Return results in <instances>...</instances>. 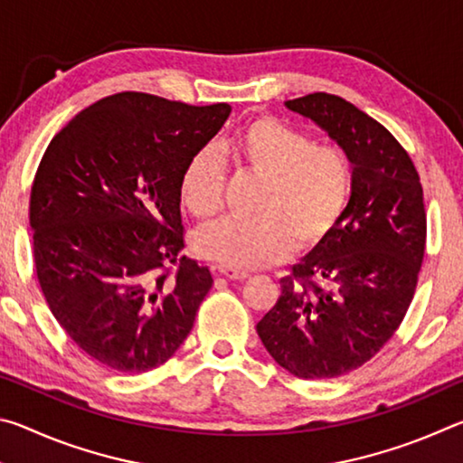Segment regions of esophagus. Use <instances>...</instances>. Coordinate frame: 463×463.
<instances>
[{"label":"esophagus","instance_id":"34e87169","mask_svg":"<svg viewBox=\"0 0 463 463\" xmlns=\"http://www.w3.org/2000/svg\"><path fill=\"white\" fill-rule=\"evenodd\" d=\"M213 269L218 273V276H224L226 279H232V281H239V279L249 278L247 271H241V269H234V268H226V265H221V263H216Z\"/></svg>","mask_w":463,"mask_h":463}]
</instances>
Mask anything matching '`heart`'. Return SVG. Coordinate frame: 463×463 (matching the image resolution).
<instances>
[{
    "instance_id": "obj_1",
    "label": "heart",
    "mask_w": 463,
    "mask_h": 463,
    "mask_svg": "<svg viewBox=\"0 0 463 463\" xmlns=\"http://www.w3.org/2000/svg\"><path fill=\"white\" fill-rule=\"evenodd\" d=\"M234 165L263 177L250 218H222L203 226L194 249L226 268L255 269L276 263L289 249L325 241L341 221L351 195L347 156L261 116L247 122L226 145ZM224 192L222 161L213 146L187 159L179 179L184 206L195 218L218 213Z\"/></svg>"
}]
</instances>
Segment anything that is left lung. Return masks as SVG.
Segmentation results:
<instances>
[{
    "mask_svg": "<svg viewBox=\"0 0 463 463\" xmlns=\"http://www.w3.org/2000/svg\"><path fill=\"white\" fill-rule=\"evenodd\" d=\"M284 104L325 130L354 174L341 221L279 279L257 335L296 378H339L378 354L411 307L427 239L422 187L401 143L354 104L323 91Z\"/></svg>",
    "mask_w": 463,
    "mask_h": 463,
    "instance_id": "1",
    "label": "left lung"
}]
</instances>
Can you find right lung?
<instances>
[{
    "label": "right lung",
    "mask_w": 463,
    "mask_h": 463,
    "mask_svg": "<svg viewBox=\"0 0 463 463\" xmlns=\"http://www.w3.org/2000/svg\"><path fill=\"white\" fill-rule=\"evenodd\" d=\"M229 116V104L114 93L77 114L38 165V281L65 333L109 370L165 364L213 288L206 265L182 255L179 179Z\"/></svg>",
    "instance_id": "add662e5"
}]
</instances>
